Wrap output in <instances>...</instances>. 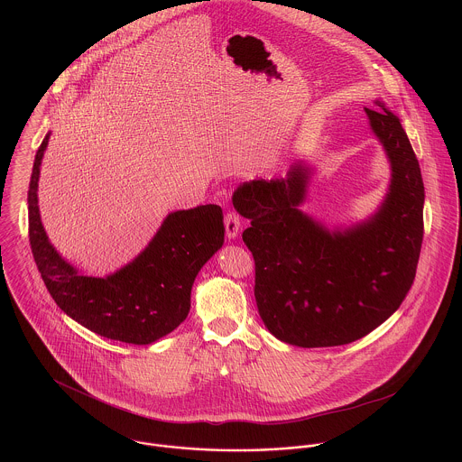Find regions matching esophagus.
Here are the masks:
<instances>
[{
    "label": "esophagus",
    "mask_w": 462,
    "mask_h": 462,
    "mask_svg": "<svg viewBox=\"0 0 462 462\" xmlns=\"http://www.w3.org/2000/svg\"><path fill=\"white\" fill-rule=\"evenodd\" d=\"M241 230V217L236 211H226L225 215V232L228 239H236Z\"/></svg>",
    "instance_id": "34e87169"
}]
</instances>
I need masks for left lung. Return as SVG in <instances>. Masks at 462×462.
<instances>
[{"label": "left lung", "instance_id": "1", "mask_svg": "<svg viewBox=\"0 0 462 462\" xmlns=\"http://www.w3.org/2000/svg\"><path fill=\"white\" fill-rule=\"evenodd\" d=\"M379 107H383L377 102ZM393 178L381 209L352 230L330 234L303 215L308 171L253 180L234 194L251 225L242 241L254 258V298L268 330L303 348L341 346L367 336L414 284L424 221L419 161L398 117L365 109Z\"/></svg>", "mask_w": 462, "mask_h": 462}]
</instances>
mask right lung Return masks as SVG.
Masks as SVG:
<instances>
[{
	"mask_svg": "<svg viewBox=\"0 0 462 462\" xmlns=\"http://www.w3.org/2000/svg\"><path fill=\"white\" fill-rule=\"evenodd\" d=\"M50 133L29 181V244L55 303L83 328L114 341L149 345L175 330L189 315L199 270L223 244V211L217 204L171 213L147 249L106 279L79 275L44 234L38 180Z\"/></svg>",
	"mask_w": 462,
	"mask_h": 462,
	"instance_id": "add662e5",
	"label": "right lung"
}]
</instances>
